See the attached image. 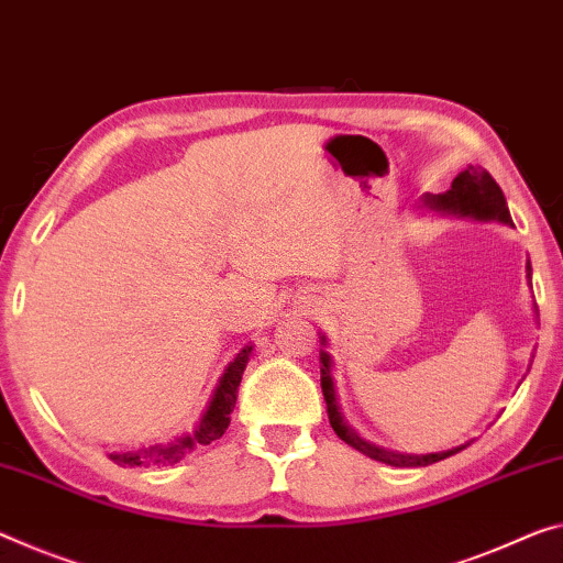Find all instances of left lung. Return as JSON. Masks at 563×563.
<instances>
[{
    "instance_id": "8db88e82",
    "label": "left lung",
    "mask_w": 563,
    "mask_h": 563,
    "mask_svg": "<svg viewBox=\"0 0 563 563\" xmlns=\"http://www.w3.org/2000/svg\"><path fill=\"white\" fill-rule=\"evenodd\" d=\"M426 208H431L435 212H443V216H456V218H471V220H496L504 222V225H514L511 222V212H508L506 198L501 192V187L496 185L494 177H490L484 167H474L468 165L463 173H459L456 180L451 183V190H445L441 195H426L423 198ZM526 278L531 280V263L526 261ZM537 308V302H533ZM320 388H323V398H325V408H328V418L333 431L338 433V439L345 441L347 445H353L355 451L365 453V456L380 463H388V466H398V468H416V466H428V463L443 461L466 449L471 443L456 445V449L441 451V453H398L390 449H383V445H376L371 441L361 439L355 433V428L347 426L341 410V400H338V390H335V380H333V358L325 351V335H320Z\"/></svg>"
}]
</instances>
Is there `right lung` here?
Instances as JSON below:
<instances>
[{
    "instance_id": "right-lung-1",
    "label": "right lung",
    "mask_w": 563,
    "mask_h": 563,
    "mask_svg": "<svg viewBox=\"0 0 563 563\" xmlns=\"http://www.w3.org/2000/svg\"><path fill=\"white\" fill-rule=\"evenodd\" d=\"M253 353V345H245L233 361L225 365L220 380L216 383V390L208 400V406L198 418V423L190 433H183L169 443H155V445H142L137 451H124V453H107V459L118 463V466H173V463L183 461L187 453L195 451V445H208L225 433L230 423V413H233L235 400H238V386L243 380L245 365Z\"/></svg>"
}]
</instances>
